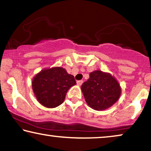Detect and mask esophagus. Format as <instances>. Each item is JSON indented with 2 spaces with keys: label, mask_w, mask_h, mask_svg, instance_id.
I'll return each instance as SVG.
<instances>
[{
  "label": "esophagus",
  "mask_w": 151,
  "mask_h": 151,
  "mask_svg": "<svg viewBox=\"0 0 151 151\" xmlns=\"http://www.w3.org/2000/svg\"><path fill=\"white\" fill-rule=\"evenodd\" d=\"M83 82H84L83 80H78V81H77V84L79 86L82 85V83H83Z\"/></svg>",
  "instance_id": "1"
}]
</instances>
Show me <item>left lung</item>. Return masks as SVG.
<instances>
[{"mask_svg": "<svg viewBox=\"0 0 151 151\" xmlns=\"http://www.w3.org/2000/svg\"><path fill=\"white\" fill-rule=\"evenodd\" d=\"M89 76V79L81 86L88 106L96 111H102L111 107L118 100L121 88L111 74L95 71Z\"/></svg>", "mask_w": 151, "mask_h": 151, "instance_id": "8db88e82", "label": "left lung"}]
</instances>
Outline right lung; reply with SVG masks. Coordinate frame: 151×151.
Instances as JSON below:
<instances>
[{"mask_svg":"<svg viewBox=\"0 0 151 151\" xmlns=\"http://www.w3.org/2000/svg\"><path fill=\"white\" fill-rule=\"evenodd\" d=\"M76 84L74 76L65 69L53 67L37 74L32 80V88L41 104L55 108L64 102L68 90Z\"/></svg>","mask_w":151,"mask_h":151,"instance_id":"obj_1","label":"right lung"}]
</instances>
